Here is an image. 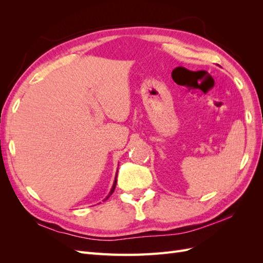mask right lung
Wrapping results in <instances>:
<instances>
[{
	"label": "right lung",
	"instance_id": "1",
	"mask_svg": "<svg viewBox=\"0 0 263 263\" xmlns=\"http://www.w3.org/2000/svg\"><path fill=\"white\" fill-rule=\"evenodd\" d=\"M116 182H117V172H116V176H115V180H114V183H113V186H112V189H110V191H109V193H108V195L106 196V198L105 200H107V198L113 194V192H114V190H115V186H116Z\"/></svg>",
	"mask_w": 263,
	"mask_h": 263
}]
</instances>
